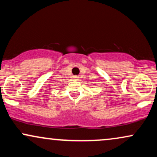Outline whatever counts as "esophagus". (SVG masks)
Returning a JSON list of instances; mask_svg holds the SVG:
<instances>
[{"mask_svg": "<svg viewBox=\"0 0 157 157\" xmlns=\"http://www.w3.org/2000/svg\"><path fill=\"white\" fill-rule=\"evenodd\" d=\"M77 78H78V77H75V79H77Z\"/></svg>", "mask_w": 157, "mask_h": 157, "instance_id": "esophagus-1", "label": "esophagus"}]
</instances>
